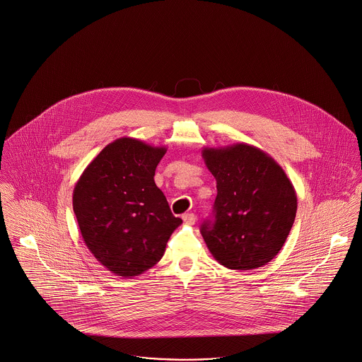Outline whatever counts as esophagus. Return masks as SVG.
<instances>
[{
    "mask_svg": "<svg viewBox=\"0 0 362 362\" xmlns=\"http://www.w3.org/2000/svg\"><path fill=\"white\" fill-rule=\"evenodd\" d=\"M182 218H183V221L187 223V224H194L195 220H197V217H195L194 213H186V214L182 216Z\"/></svg>",
    "mask_w": 362,
    "mask_h": 362,
    "instance_id": "1",
    "label": "esophagus"
}]
</instances>
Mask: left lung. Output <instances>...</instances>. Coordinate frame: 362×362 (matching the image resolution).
Instances as JSON below:
<instances>
[{"mask_svg":"<svg viewBox=\"0 0 362 362\" xmlns=\"http://www.w3.org/2000/svg\"><path fill=\"white\" fill-rule=\"evenodd\" d=\"M216 177L214 221L201 233L214 259L232 270H252L276 257L292 229L297 195L276 160L248 144L204 148Z\"/></svg>","mask_w":362,"mask_h":362,"instance_id":"1","label":"left lung"}]
</instances>
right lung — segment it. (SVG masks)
Listing matches in <instances>:
<instances>
[{
	"mask_svg": "<svg viewBox=\"0 0 362 362\" xmlns=\"http://www.w3.org/2000/svg\"><path fill=\"white\" fill-rule=\"evenodd\" d=\"M165 152V146L118 138L74 186L73 210L84 243L115 276L132 278L153 267L182 224L153 179Z\"/></svg>",
	"mask_w": 362,
	"mask_h": 362,
	"instance_id": "right-lung-1",
	"label": "right lung"
}]
</instances>
